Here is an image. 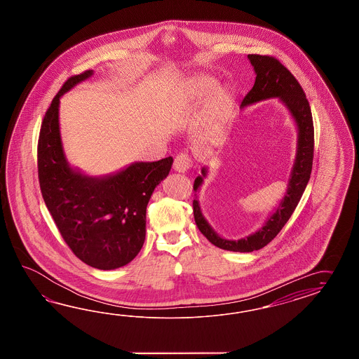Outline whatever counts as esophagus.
I'll return each mask as SVG.
<instances>
[{
    "label": "esophagus",
    "instance_id": "esophagus-1",
    "mask_svg": "<svg viewBox=\"0 0 359 359\" xmlns=\"http://www.w3.org/2000/svg\"><path fill=\"white\" fill-rule=\"evenodd\" d=\"M191 167V157L187 153H182L179 156H176L174 161V170L176 172H187L188 168Z\"/></svg>",
    "mask_w": 359,
    "mask_h": 359
}]
</instances>
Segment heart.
<instances>
[{"label": "heart", "mask_w": 359, "mask_h": 359, "mask_svg": "<svg viewBox=\"0 0 359 359\" xmlns=\"http://www.w3.org/2000/svg\"><path fill=\"white\" fill-rule=\"evenodd\" d=\"M217 86V80L209 76H200L188 81L183 89V98L188 104H198L201 102L212 88ZM235 104V95L227 87L215 89L209 97L205 113L211 119H220L232 110Z\"/></svg>", "instance_id": "1"}]
</instances>
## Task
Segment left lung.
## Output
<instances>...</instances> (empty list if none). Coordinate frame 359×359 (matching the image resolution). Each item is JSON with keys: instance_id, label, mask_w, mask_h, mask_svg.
<instances>
[{"instance_id": "1", "label": "left lung", "mask_w": 359, "mask_h": 359, "mask_svg": "<svg viewBox=\"0 0 359 359\" xmlns=\"http://www.w3.org/2000/svg\"><path fill=\"white\" fill-rule=\"evenodd\" d=\"M248 60L254 67L255 81L250 92L244 97L240 109H245L248 106L270 98H278L280 104L285 106L292 119L296 123L298 133L296 157L290 170L288 185L284 197L280 200L279 205L276 206L271 215L266 219L262 227H259V229H257L252 235L238 240H228L219 236L214 231V228L211 227L208 219L203 217L200 201L196 194V200L193 201V214L196 224L201 231L202 235L206 237L211 244L218 246L220 249L240 253H250L254 250L262 249L263 246L272 241L281 231V228L285 226V223L297 208L298 202L305 192V188L310 180L314 157L313 115L306 95L299 86V83L290 74V71L273 57L249 54ZM208 166L202 167L201 175L197 176L193 184L194 192L200 191L203 179L208 176Z\"/></svg>"}]
</instances>
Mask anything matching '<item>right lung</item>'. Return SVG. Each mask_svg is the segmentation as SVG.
Listing matches in <instances>:
<instances>
[{
  "mask_svg": "<svg viewBox=\"0 0 359 359\" xmlns=\"http://www.w3.org/2000/svg\"><path fill=\"white\" fill-rule=\"evenodd\" d=\"M92 75L88 70L71 76L45 113L37 147L39 180L45 205L74 254L90 267L115 270L140 252L149 200L174 161L133 162L102 176L70 166L60 131V100Z\"/></svg>",
  "mask_w": 359,
  "mask_h": 359,
  "instance_id": "obj_1",
  "label": "right lung"
}]
</instances>
